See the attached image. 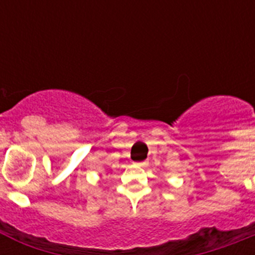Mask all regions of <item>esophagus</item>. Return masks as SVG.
Here are the masks:
<instances>
[{"instance_id":"obj_1","label":"esophagus","mask_w":255,"mask_h":255,"mask_svg":"<svg viewBox=\"0 0 255 255\" xmlns=\"http://www.w3.org/2000/svg\"><path fill=\"white\" fill-rule=\"evenodd\" d=\"M148 162L147 161H141V162H135V166H136V167H143V166H145V164H147Z\"/></svg>"}]
</instances>
